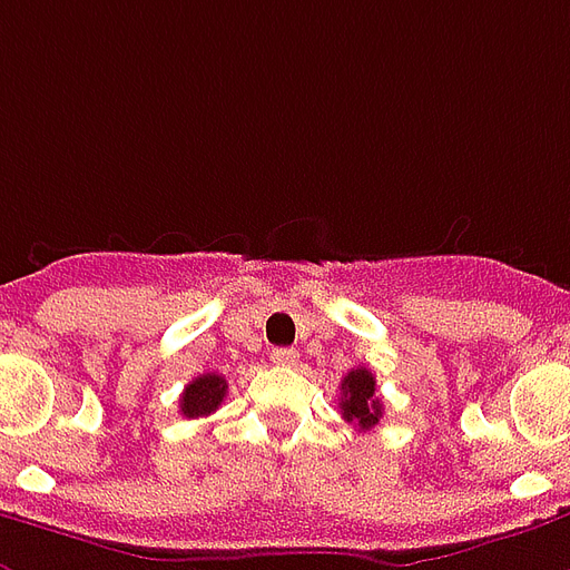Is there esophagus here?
<instances>
[{
  "label": "esophagus",
  "instance_id": "34e87169",
  "mask_svg": "<svg viewBox=\"0 0 570 570\" xmlns=\"http://www.w3.org/2000/svg\"><path fill=\"white\" fill-rule=\"evenodd\" d=\"M272 362L281 368H293V365H298V353L289 347H277L272 350Z\"/></svg>",
  "mask_w": 570,
  "mask_h": 570
}]
</instances>
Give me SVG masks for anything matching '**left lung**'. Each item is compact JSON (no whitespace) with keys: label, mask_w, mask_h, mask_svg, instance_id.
Returning <instances> with one entry per match:
<instances>
[{"label":"left lung","mask_w":570,"mask_h":570,"mask_svg":"<svg viewBox=\"0 0 570 570\" xmlns=\"http://www.w3.org/2000/svg\"><path fill=\"white\" fill-rule=\"evenodd\" d=\"M341 414L362 432H368L381 423L383 402L377 399V381L368 368H350L347 377L341 381Z\"/></svg>","instance_id":"left-lung-1"}]
</instances>
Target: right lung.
Returning a JSON list of instances; mask_svg holds the SVG:
<instances>
[{"label": "right lung", "instance_id": "1", "mask_svg": "<svg viewBox=\"0 0 570 570\" xmlns=\"http://www.w3.org/2000/svg\"><path fill=\"white\" fill-rule=\"evenodd\" d=\"M226 390H229V383L223 374H199L196 381H189L184 386V395H180V414L189 416V420H196V416H208L214 414L217 407L226 399Z\"/></svg>", "mask_w": 570, "mask_h": 570}]
</instances>
